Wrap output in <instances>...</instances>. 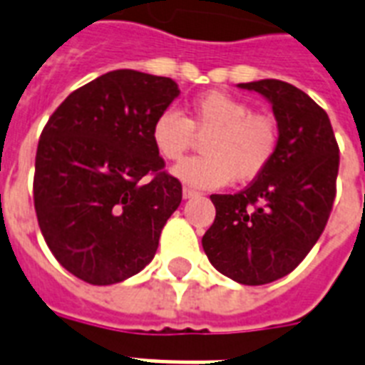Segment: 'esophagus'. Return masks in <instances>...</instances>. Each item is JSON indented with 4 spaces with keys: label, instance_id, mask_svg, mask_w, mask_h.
I'll return each instance as SVG.
<instances>
[{
    "label": "esophagus",
    "instance_id": "34e87169",
    "mask_svg": "<svg viewBox=\"0 0 365 365\" xmlns=\"http://www.w3.org/2000/svg\"><path fill=\"white\" fill-rule=\"evenodd\" d=\"M182 195H183V199H195V197H199V191H195V189H191V187H183V191H182Z\"/></svg>",
    "mask_w": 365,
    "mask_h": 365
}]
</instances>
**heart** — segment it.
<instances>
[{
	"label": "heart",
	"instance_id": "1",
	"mask_svg": "<svg viewBox=\"0 0 365 365\" xmlns=\"http://www.w3.org/2000/svg\"><path fill=\"white\" fill-rule=\"evenodd\" d=\"M195 136H206L200 148L205 157L182 160L172 174L199 189L254 180L271 165L278 148L274 119L252 113L246 102L216 91L197 96L185 117L165 110L151 125L153 148L165 160L182 159Z\"/></svg>",
	"mask_w": 365,
	"mask_h": 365
}]
</instances>
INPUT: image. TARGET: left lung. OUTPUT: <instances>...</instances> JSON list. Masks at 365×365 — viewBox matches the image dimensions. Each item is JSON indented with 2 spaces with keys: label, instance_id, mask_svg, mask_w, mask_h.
Returning <instances> with one entry per match:
<instances>
[{
  "label": "left lung",
  "instance_id": "obj_1",
  "mask_svg": "<svg viewBox=\"0 0 365 365\" xmlns=\"http://www.w3.org/2000/svg\"><path fill=\"white\" fill-rule=\"evenodd\" d=\"M272 106L274 159L248 187L212 195L216 220L202 248L235 282L261 286L292 272L320 239L335 199L339 148L328 113L289 83H240Z\"/></svg>",
  "mask_w": 365,
  "mask_h": 365
}]
</instances>
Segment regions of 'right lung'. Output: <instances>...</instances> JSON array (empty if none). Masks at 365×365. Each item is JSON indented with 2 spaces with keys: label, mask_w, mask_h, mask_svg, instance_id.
Wrapping results in <instances>:
<instances>
[{
  "label": "right lung",
  "mask_w": 365,
  "mask_h": 365,
  "mask_svg": "<svg viewBox=\"0 0 365 365\" xmlns=\"http://www.w3.org/2000/svg\"><path fill=\"white\" fill-rule=\"evenodd\" d=\"M180 96L170 77L108 71L58 106L37 143L34 205L58 263L94 286L153 259L182 183L163 172L151 125Z\"/></svg>",
  "instance_id": "obj_1"
}]
</instances>
